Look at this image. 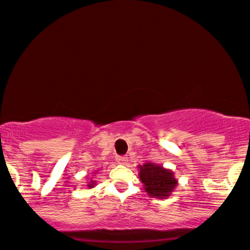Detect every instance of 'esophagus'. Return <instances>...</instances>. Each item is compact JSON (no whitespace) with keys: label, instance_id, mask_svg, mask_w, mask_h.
I'll return each mask as SVG.
<instances>
[{"label":"esophagus","instance_id":"1","mask_svg":"<svg viewBox=\"0 0 250 250\" xmlns=\"http://www.w3.org/2000/svg\"><path fill=\"white\" fill-rule=\"evenodd\" d=\"M116 161L119 164H125L128 161V158L125 155H120L116 158Z\"/></svg>","mask_w":250,"mask_h":250}]
</instances>
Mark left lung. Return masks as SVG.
Instances as JSON below:
<instances>
[{
  "label": "left lung",
  "mask_w": 250,
  "mask_h": 250,
  "mask_svg": "<svg viewBox=\"0 0 250 250\" xmlns=\"http://www.w3.org/2000/svg\"><path fill=\"white\" fill-rule=\"evenodd\" d=\"M139 168L140 180L144 184V188L148 196L165 199L178 185L177 179L171 169H166L163 166L155 165L153 163L140 165Z\"/></svg>",
  "instance_id": "1"
}]
</instances>
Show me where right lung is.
I'll return each instance as SVG.
<instances>
[{
  "label": "right lung",
  "mask_w": 250,
  "mask_h": 250,
  "mask_svg": "<svg viewBox=\"0 0 250 250\" xmlns=\"http://www.w3.org/2000/svg\"><path fill=\"white\" fill-rule=\"evenodd\" d=\"M95 180H91V182H90L89 184H87V188H94V185H95Z\"/></svg>",
  "instance_id": "obj_1"
}]
</instances>
